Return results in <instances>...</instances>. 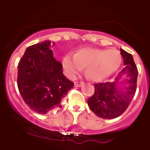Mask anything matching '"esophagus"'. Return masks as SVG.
Listing matches in <instances>:
<instances>
[{
    "mask_svg": "<svg viewBox=\"0 0 150 150\" xmlns=\"http://www.w3.org/2000/svg\"><path fill=\"white\" fill-rule=\"evenodd\" d=\"M75 87H80V86H83V85L84 84L83 82H81V81H75Z\"/></svg>",
    "mask_w": 150,
    "mask_h": 150,
    "instance_id": "esophagus-1",
    "label": "esophagus"
}]
</instances>
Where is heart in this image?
<instances>
[{
  "label": "heart",
  "mask_w": 150,
  "mask_h": 150,
  "mask_svg": "<svg viewBox=\"0 0 150 150\" xmlns=\"http://www.w3.org/2000/svg\"><path fill=\"white\" fill-rule=\"evenodd\" d=\"M121 62V54L117 50L85 48L80 49L75 55L67 54L62 64L70 78H75L86 67V72L89 78L100 81L114 73Z\"/></svg>",
  "instance_id": "obj_1"
}]
</instances>
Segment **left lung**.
I'll use <instances>...</instances> for the list:
<instances>
[{
	"label": "left lung",
	"instance_id": "left-lung-1",
	"mask_svg": "<svg viewBox=\"0 0 150 150\" xmlns=\"http://www.w3.org/2000/svg\"><path fill=\"white\" fill-rule=\"evenodd\" d=\"M120 54L125 67L114 82L95 83L94 93L88 100L89 108L102 118L113 119L121 115L128 107L137 91L138 69L132 55L121 48ZM122 75L127 76L128 86L120 89L117 83Z\"/></svg>",
	"mask_w": 150,
	"mask_h": 150
}]
</instances>
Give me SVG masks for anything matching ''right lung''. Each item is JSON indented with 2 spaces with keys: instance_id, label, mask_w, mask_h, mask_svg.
Listing matches in <instances>:
<instances>
[{
  "instance_id": "right-lung-1",
  "label": "right lung",
  "mask_w": 150,
  "mask_h": 150,
  "mask_svg": "<svg viewBox=\"0 0 150 150\" xmlns=\"http://www.w3.org/2000/svg\"><path fill=\"white\" fill-rule=\"evenodd\" d=\"M50 40L29 46L18 64L17 86L25 102L39 114L61 108V100L73 88L54 57Z\"/></svg>"
}]
</instances>
